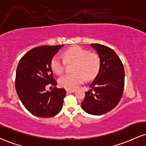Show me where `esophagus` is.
Masks as SVG:
<instances>
[{
    "label": "esophagus",
    "mask_w": 146,
    "mask_h": 146,
    "mask_svg": "<svg viewBox=\"0 0 146 146\" xmlns=\"http://www.w3.org/2000/svg\"><path fill=\"white\" fill-rule=\"evenodd\" d=\"M75 90H66V92L68 93H73L75 92Z\"/></svg>",
    "instance_id": "34e87169"
}]
</instances>
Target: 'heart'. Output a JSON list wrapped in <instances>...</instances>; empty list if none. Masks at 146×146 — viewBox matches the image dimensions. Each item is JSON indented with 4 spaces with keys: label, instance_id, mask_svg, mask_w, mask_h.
Segmentation results:
<instances>
[{
    "label": "heart",
    "instance_id": "b5f03b06",
    "mask_svg": "<svg viewBox=\"0 0 146 146\" xmlns=\"http://www.w3.org/2000/svg\"><path fill=\"white\" fill-rule=\"evenodd\" d=\"M64 60L60 55H55L51 61V66L56 74L64 71L66 61L75 62L73 74H66L59 79L61 86L67 90H75L85 80L94 79L101 68V59L97 54L90 52L80 46H73L64 52Z\"/></svg>",
    "mask_w": 146,
    "mask_h": 146
}]
</instances>
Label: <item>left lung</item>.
I'll return each instance as SVG.
<instances>
[{
  "label": "left lung",
  "instance_id": "left-lung-1",
  "mask_svg": "<svg viewBox=\"0 0 146 146\" xmlns=\"http://www.w3.org/2000/svg\"><path fill=\"white\" fill-rule=\"evenodd\" d=\"M90 46L99 56L101 68L90 85V91L86 92L82 108L88 113L99 115L111 111L120 102L124 86V69L112 49L97 43Z\"/></svg>",
  "mask_w": 146,
  "mask_h": 146
}]
</instances>
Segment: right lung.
<instances>
[{"mask_svg":"<svg viewBox=\"0 0 146 146\" xmlns=\"http://www.w3.org/2000/svg\"><path fill=\"white\" fill-rule=\"evenodd\" d=\"M64 45H43L35 47L19 61L15 75V89L19 99L28 111L41 117L56 115L62 109L66 90L57 88L51 61ZM51 85L52 91L45 88Z\"/></svg>","mask_w":146,"mask_h":146,"instance_id":"add662e5","label":"right lung"}]
</instances>
